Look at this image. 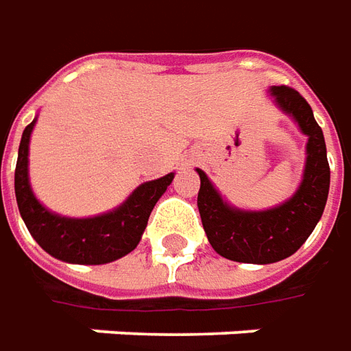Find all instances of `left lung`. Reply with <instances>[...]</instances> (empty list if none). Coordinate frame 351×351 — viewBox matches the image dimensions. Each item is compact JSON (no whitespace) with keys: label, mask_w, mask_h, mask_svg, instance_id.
<instances>
[{"label":"left lung","mask_w":351,"mask_h":351,"mask_svg":"<svg viewBox=\"0 0 351 351\" xmlns=\"http://www.w3.org/2000/svg\"><path fill=\"white\" fill-rule=\"evenodd\" d=\"M270 94L285 115L295 119L308 136L306 164L297 193L276 208L263 211L238 210L223 200L202 170L198 211L211 247L236 263L270 265L287 259L299 250L322 219L329 195L330 170L325 138L312 108L289 86H272Z\"/></svg>","instance_id":"8db88e82"}]
</instances>
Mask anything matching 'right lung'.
Returning a JSON list of instances; mask_svg holds the SVG:
<instances>
[{
	"label": "right lung",
	"instance_id": "right-lung-1",
	"mask_svg": "<svg viewBox=\"0 0 351 351\" xmlns=\"http://www.w3.org/2000/svg\"><path fill=\"white\" fill-rule=\"evenodd\" d=\"M34 124L36 121H32L22 132L14 170L16 204L34 240L49 255L73 265H106L136 250L147 227L149 215L173 180V173L141 183L113 211L86 219L62 217L47 210L29 187L28 149Z\"/></svg>",
	"mask_w": 351,
	"mask_h": 351
}]
</instances>
